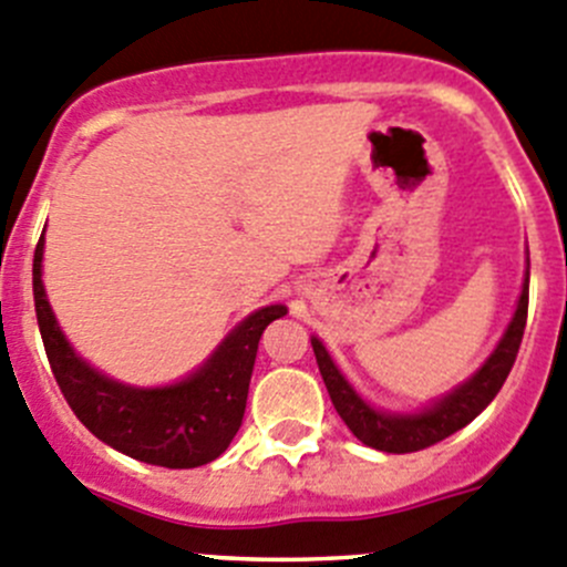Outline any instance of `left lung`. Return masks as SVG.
<instances>
[{"mask_svg": "<svg viewBox=\"0 0 567 567\" xmlns=\"http://www.w3.org/2000/svg\"><path fill=\"white\" fill-rule=\"evenodd\" d=\"M526 264H529V258H526ZM526 311H529V269L523 275L515 315H512L509 326H506L504 337L498 339L493 353L484 359V364L471 379L456 384L454 390L431 401L420 412H386V409L373 406L344 379V373L331 359L320 337H311V348H315L317 368H320L322 381H326L333 409L344 420V425L353 431L355 440H361L375 451H384V454H412V451L429 449L434 442L465 429L498 395L512 364H515L517 348H520Z\"/></svg>", "mask_w": 567, "mask_h": 567, "instance_id": "obj_1", "label": "left lung"}]
</instances>
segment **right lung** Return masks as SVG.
Listing matches in <instances>:
<instances>
[{
    "instance_id": "obj_1",
    "label": "right lung",
    "mask_w": 567,
    "mask_h": 567,
    "mask_svg": "<svg viewBox=\"0 0 567 567\" xmlns=\"http://www.w3.org/2000/svg\"><path fill=\"white\" fill-rule=\"evenodd\" d=\"M44 236L32 258L35 317L47 359L80 423L111 449L161 467H199L225 454L239 431L256 364L258 339L287 306L247 315L186 379L166 386H133L91 368L61 331L44 289Z\"/></svg>"
}]
</instances>
